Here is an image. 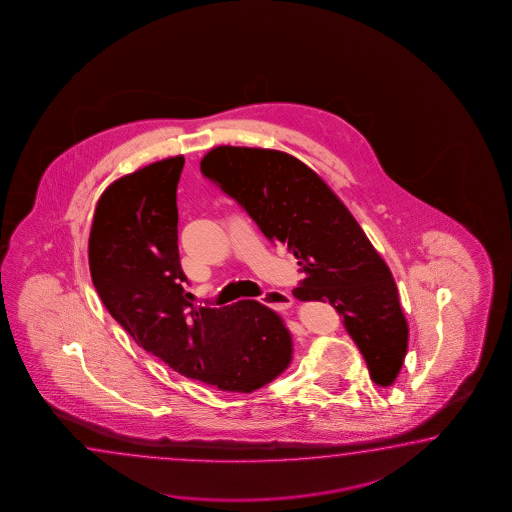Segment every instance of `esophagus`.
<instances>
[{"instance_id": "esophagus-1", "label": "esophagus", "mask_w": 512, "mask_h": 512, "mask_svg": "<svg viewBox=\"0 0 512 512\" xmlns=\"http://www.w3.org/2000/svg\"><path fill=\"white\" fill-rule=\"evenodd\" d=\"M261 303L263 305H267V307H271V309H276V311H285V309H289L292 305V298L287 294V292L283 291H267L260 298Z\"/></svg>"}]
</instances>
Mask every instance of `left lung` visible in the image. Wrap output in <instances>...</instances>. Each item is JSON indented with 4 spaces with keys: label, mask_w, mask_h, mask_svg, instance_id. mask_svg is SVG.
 I'll use <instances>...</instances> for the list:
<instances>
[{
    "label": "left lung",
    "mask_w": 512,
    "mask_h": 512,
    "mask_svg": "<svg viewBox=\"0 0 512 512\" xmlns=\"http://www.w3.org/2000/svg\"><path fill=\"white\" fill-rule=\"evenodd\" d=\"M200 165L267 240L294 254L305 272L294 298L331 303L372 381L391 385L407 354L409 325L391 269L331 187L303 161L272 149L221 145Z\"/></svg>",
    "instance_id": "left-lung-1"
}]
</instances>
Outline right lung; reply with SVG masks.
I'll return each instance as SVG.
<instances>
[{"label":"right lung","mask_w":512,"mask_h":512,"mask_svg":"<svg viewBox=\"0 0 512 512\" xmlns=\"http://www.w3.org/2000/svg\"><path fill=\"white\" fill-rule=\"evenodd\" d=\"M183 163L156 161L101 194L89 238L92 283L132 340L174 371L220 391H256L289 367L291 332L260 301L192 303L178 251Z\"/></svg>","instance_id":"add662e5"}]
</instances>
